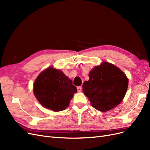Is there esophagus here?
Wrapping results in <instances>:
<instances>
[{"instance_id": "34e87169", "label": "esophagus", "mask_w": 150, "mask_h": 150, "mask_svg": "<svg viewBox=\"0 0 150 150\" xmlns=\"http://www.w3.org/2000/svg\"><path fill=\"white\" fill-rule=\"evenodd\" d=\"M77 89H78V92H81V90H82V87H81V86H78V87L77 88Z\"/></svg>"}]
</instances>
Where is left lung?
Here are the masks:
<instances>
[{
    "label": "left lung",
    "mask_w": 150,
    "mask_h": 150,
    "mask_svg": "<svg viewBox=\"0 0 150 150\" xmlns=\"http://www.w3.org/2000/svg\"><path fill=\"white\" fill-rule=\"evenodd\" d=\"M89 79L84 81L83 91L92 106L106 112L122 101L128 86V79L118 67L108 62L89 72Z\"/></svg>",
    "instance_id": "obj_1"
}]
</instances>
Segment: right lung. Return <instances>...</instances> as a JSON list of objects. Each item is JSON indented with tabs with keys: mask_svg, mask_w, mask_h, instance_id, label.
Instances as JSON below:
<instances>
[{
	"mask_svg": "<svg viewBox=\"0 0 150 150\" xmlns=\"http://www.w3.org/2000/svg\"><path fill=\"white\" fill-rule=\"evenodd\" d=\"M33 91L42 106L54 111H61L69 106L77 89L62 71L50 67L36 78Z\"/></svg>",
	"mask_w": 150,
	"mask_h": 150,
	"instance_id": "right-lung-1",
	"label": "right lung"
}]
</instances>
